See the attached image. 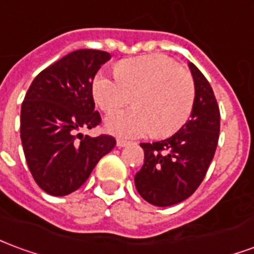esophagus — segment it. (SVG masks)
I'll use <instances>...</instances> for the list:
<instances>
[{
    "label": "esophagus",
    "mask_w": 254,
    "mask_h": 254,
    "mask_svg": "<svg viewBox=\"0 0 254 254\" xmlns=\"http://www.w3.org/2000/svg\"><path fill=\"white\" fill-rule=\"evenodd\" d=\"M129 144H130V141H127V140H124V139L117 140V145H118V147H125V145H129Z\"/></svg>",
    "instance_id": "esophagus-1"
}]
</instances>
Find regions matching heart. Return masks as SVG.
I'll use <instances>...</instances> for the list:
<instances>
[{
    "label": "heart",
    "instance_id": "b5f03b06",
    "mask_svg": "<svg viewBox=\"0 0 254 254\" xmlns=\"http://www.w3.org/2000/svg\"><path fill=\"white\" fill-rule=\"evenodd\" d=\"M118 71L100 70L93 79V97L104 113L134 100L133 109L110 114L107 130L121 137L152 133L168 137L189 121L195 102L191 72L166 55H147L127 59Z\"/></svg>",
    "mask_w": 254,
    "mask_h": 254
}]
</instances>
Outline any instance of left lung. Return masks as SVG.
Masks as SVG:
<instances>
[{"label": "left lung", "mask_w": 254, "mask_h": 254, "mask_svg": "<svg viewBox=\"0 0 254 254\" xmlns=\"http://www.w3.org/2000/svg\"><path fill=\"white\" fill-rule=\"evenodd\" d=\"M195 82L191 118L169 139L141 143L144 164L134 184L145 201L172 206L199 187L214 157L220 134V110L213 89L198 67L190 63Z\"/></svg>", "instance_id": "left-lung-1"}]
</instances>
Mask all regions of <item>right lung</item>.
<instances>
[{"instance_id":"add662e5","label":"right lung","mask_w":254,"mask_h":254,"mask_svg":"<svg viewBox=\"0 0 254 254\" xmlns=\"http://www.w3.org/2000/svg\"><path fill=\"white\" fill-rule=\"evenodd\" d=\"M111 55L79 49L34 78L22 103L20 139L35 183L55 196L84 184L100 158L115 145L111 134L89 137L81 130L100 125L92 95L93 78Z\"/></svg>"}]
</instances>
